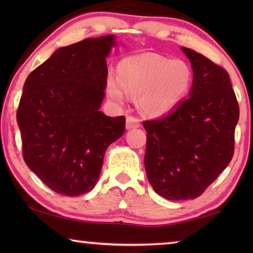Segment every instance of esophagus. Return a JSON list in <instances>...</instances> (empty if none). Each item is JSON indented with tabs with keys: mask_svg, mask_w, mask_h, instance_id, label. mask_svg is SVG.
Masks as SVG:
<instances>
[{
	"mask_svg": "<svg viewBox=\"0 0 253 253\" xmlns=\"http://www.w3.org/2000/svg\"><path fill=\"white\" fill-rule=\"evenodd\" d=\"M140 126L139 119L134 116H127L126 118V128L127 129H134V128H138Z\"/></svg>",
	"mask_w": 253,
	"mask_h": 253,
	"instance_id": "esophagus-1",
	"label": "esophagus"
}]
</instances>
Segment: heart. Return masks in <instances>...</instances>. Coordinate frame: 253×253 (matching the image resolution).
<instances>
[{"label":"heart","instance_id":"1","mask_svg":"<svg viewBox=\"0 0 253 253\" xmlns=\"http://www.w3.org/2000/svg\"><path fill=\"white\" fill-rule=\"evenodd\" d=\"M192 71L181 60H170L154 53L124 59L117 78L109 75L107 95L121 104L126 93L138 96L137 106L147 116L157 117L175 108L190 90Z\"/></svg>","mask_w":253,"mask_h":253}]
</instances>
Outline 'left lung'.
<instances>
[{"label":"left lung","mask_w":253,"mask_h":253,"mask_svg":"<svg viewBox=\"0 0 253 253\" xmlns=\"http://www.w3.org/2000/svg\"><path fill=\"white\" fill-rule=\"evenodd\" d=\"M181 49L193 70L188 97L166 116L143 123L147 178L158 195L172 201L199 198L228 166L239 121L228 72L194 50Z\"/></svg>","instance_id":"1"}]
</instances>
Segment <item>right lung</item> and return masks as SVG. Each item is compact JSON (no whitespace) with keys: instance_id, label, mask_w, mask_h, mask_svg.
I'll return each mask as SVG.
<instances>
[{"instance_id":"add662e5","label":"right lung","mask_w":253,"mask_h":253,"mask_svg":"<svg viewBox=\"0 0 253 253\" xmlns=\"http://www.w3.org/2000/svg\"><path fill=\"white\" fill-rule=\"evenodd\" d=\"M115 36L62 46L28 76L16 121L28 168L51 190L79 196L95 187L107 147L125 131L124 116L99 108L106 58Z\"/></svg>"}]
</instances>
